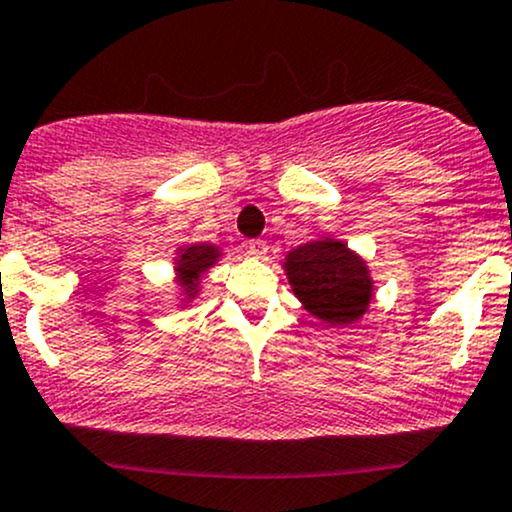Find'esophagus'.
Returning <instances> with one entry per match:
<instances>
[{"instance_id":"1","label":"esophagus","mask_w":512,"mask_h":512,"mask_svg":"<svg viewBox=\"0 0 512 512\" xmlns=\"http://www.w3.org/2000/svg\"><path fill=\"white\" fill-rule=\"evenodd\" d=\"M247 252L252 257H257V260H265L267 252H270V245H267V240H250L247 242Z\"/></svg>"}]
</instances>
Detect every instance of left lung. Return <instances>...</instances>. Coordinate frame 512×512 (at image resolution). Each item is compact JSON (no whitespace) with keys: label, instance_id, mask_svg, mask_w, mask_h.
Here are the masks:
<instances>
[{"label":"left lung","instance_id":"1","mask_svg":"<svg viewBox=\"0 0 512 512\" xmlns=\"http://www.w3.org/2000/svg\"><path fill=\"white\" fill-rule=\"evenodd\" d=\"M284 272L304 309L324 324H355L373 299L368 265L341 240L304 242L287 255Z\"/></svg>","mask_w":512,"mask_h":512}]
</instances>
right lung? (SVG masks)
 <instances>
[{
	"mask_svg": "<svg viewBox=\"0 0 512 512\" xmlns=\"http://www.w3.org/2000/svg\"><path fill=\"white\" fill-rule=\"evenodd\" d=\"M220 250L218 247L208 245V242H201V245H186L181 247L179 255L174 260L176 277H179V287L184 289V304L186 301L198 297V284H201V277L218 262Z\"/></svg>",
	"mask_w": 512,
	"mask_h": 512,
	"instance_id": "obj_1",
	"label": "right lung"
}]
</instances>
